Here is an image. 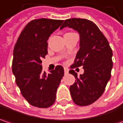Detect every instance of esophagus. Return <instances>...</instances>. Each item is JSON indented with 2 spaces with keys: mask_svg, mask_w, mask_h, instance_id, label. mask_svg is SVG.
I'll list each match as a JSON object with an SVG mask.
<instances>
[{
  "mask_svg": "<svg viewBox=\"0 0 123 123\" xmlns=\"http://www.w3.org/2000/svg\"><path fill=\"white\" fill-rule=\"evenodd\" d=\"M64 71H65V74H68L69 69L67 68H64Z\"/></svg>",
  "mask_w": 123,
  "mask_h": 123,
  "instance_id": "obj_1",
  "label": "esophagus"
}]
</instances>
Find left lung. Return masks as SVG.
<instances>
[{
    "instance_id": "8db88e82",
    "label": "left lung",
    "mask_w": 123,
    "mask_h": 123,
    "mask_svg": "<svg viewBox=\"0 0 123 123\" xmlns=\"http://www.w3.org/2000/svg\"><path fill=\"white\" fill-rule=\"evenodd\" d=\"M65 27L73 28L80 35V48L70 68L83 66L84 69V73L79 76L74 69L69 72L76 79L75 83L69 87L71 96L76 105L88 106L101 97L111 78V48L97 25L90 20L68 18L60 29Z\"/></svg>"
}]
</instances>
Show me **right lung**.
<instances>
[{"mask_svg": "<svg viewBox=\"0 0 123 123\" xmlns=\"http://www.w3.org/2000/svg\"><path fill=\"white\" fill-rule=\"evenodd\" d=\"M62 20L39 18L24 27L13 51L12 72L21 95L30 105L48 108L55 101L64 69L57 65L47 74L42 72V58L48 54L47 40L62 24Z\"/></svg>", "mask_w": 123, "mask_h": 123, "instance_id": "obj_1", "label": "right lung"}]
</instances>
